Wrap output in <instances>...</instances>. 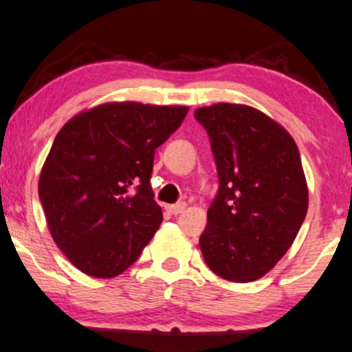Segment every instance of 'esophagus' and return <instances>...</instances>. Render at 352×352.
I'll return each mask as SVG.
<instances>
[{
    "label": "esophagus",
    "mask_w": 352,
    "mask_h": 352,
    "mask_svg": "<svg viewBox=\"0 0 352 352\" xmlns=\"http://www.w3.org/2000/svg\"><path fill=\"white\" fill-rule=\"evenodd\" d=\"M185 208H187V203H175V205L167 206L168 213H172V214H180V213H184Z\"/></svg>",
    "instance_id": "1"
}]
</instances>
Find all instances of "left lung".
Returning <instances> with one entry per match:
<instances>
[{"label":"left lung","instance_id":"obj_1","mask_svg":"<svg viewBox=\"0 0 352 352\" xmlns=\"http://www.w3.org/2000/svg\"><path fill=\"white\" fill-rule=\"evenodd\" d=\"M217 160L219 192L200 238L206 265L224 280L264 277L297 238L308 185L294 138L248 104L195 109Z\"/></svg>","mask_w":352,"mask_h":352}]
</instances>
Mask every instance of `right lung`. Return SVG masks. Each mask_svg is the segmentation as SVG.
Returning a JSON list of instances; mask_svg holds the SVG:
<instances>
[{
  "mask_svg": "<svg viewBox=\"0 0 352 352\" xmlns=\"http://www.w3.org/2000/svg\"><path fill=\"white\" fill-rule=\"evenodd\" d=\"M187 113L109 101L75 114L55 135L39 198L50 236L83 274L116 277L154 238L162 223L149 184L154 154Z\"/></svg>",
  "mask_w": 352,
  "mask_h": 352,
  "instance_id": "obj_1",
  "label": "right lung"
}]
</instances>
